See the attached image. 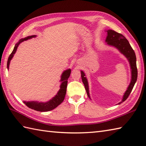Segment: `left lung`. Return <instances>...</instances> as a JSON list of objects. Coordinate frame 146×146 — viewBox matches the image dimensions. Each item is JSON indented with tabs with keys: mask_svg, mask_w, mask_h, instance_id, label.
<instances>
[{
	"mask_svg": "<svg viewBox=\"0 0 146 146\" xmlns=\"http://www.w3.org/2000/svg\"><path fill=\"white\" fill-rule=\"evenodd\" d=\"M107 37L106 38V42L108 44L113 46L119 49L120 51L124 54L125 56L127 58L129 61L130 64H131V68L132 70V80L131 82L130 83L129 87L125 92L122 102H120L119 104L124 102L127 98L129 97V95L132 90L133 87L135 85V83L137 81V65H136V56L134 49H132L131 46L130 45L128 40L122 34L117 33L113 30L109 29L107 31ZM82 82L84 84L85 90L87 93V95L90 97L89 91H88V82L86 80V77L85 76V74L82 71Z\"/></svg>",
	"mask_w": 146,
	"mask_h": 146,
	"instance_id": "obj_1",
	"label": "left lung"
}]
</instances>
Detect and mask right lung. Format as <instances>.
Returning a JSON list of instances; mask_svg holds the SVG:
<instances>
[{"label":"right lung","instance_id":"right-lung-1","mask_svg":"<svg viewBox=\"0 0 146 146\" xmlns=\"http://www.w3.org/2000/svg\"><path fill=\"white\" fill-rule=\"evenodd\" d=\"M33 37H35V36H31L24 39H21L20 41H19V42L15 45L13 51H12L11 54H10V56H9V57L8 58L7 64V69H9V63H10L11 59L12 58V57H13L15 51H16L19 44L21 42H23V41H26V40L32 38ZM70 73H71V70L69 69L64 71L63 74H62L61 79V81L62 82V83H61V85H60V90L58 91L57 95H56L54 97L52 98L51 100L46 102V103H42V102H24V103L25 104L26 106H27L29 108H32V109H34L36 111H50L52 109H54V108H55L56 107H57L59 105H60L62 102H63L64 99L65 95H66V93L68 79L70 76Z\"/></svg>","mask_w":146,"mask_h":146}]
</instances>
